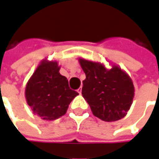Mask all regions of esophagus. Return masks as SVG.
<instances>
[{
	"instance_id": "34e87169",
	"label": "esophagus",
	"mask_w": 159,
	"mask_h": 159,
	"mask_svg": "<svg viewBox=\"0 0 159 159\" xmlns=\"http://www.w3.org/2000/svg\"><path fill=\"white\" fill-rule=\"evenodd\" d=\"M77 93H79V94H81V93H82V87H80L79 89H77Z\"/></svg>"
}]
</instances>
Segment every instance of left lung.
Segmentation results:
<instances>
[{
    "instance_id": "1",
    "label": "left lung",
    "mask_w": 159,
    "mask_h": 159,
    "mask_svg": "<svg viewBox=\"0 0 159 159\" xmlns=\"http://www.w3.org/2000/svg\"><path fill=\"white\" fill-rule=\"evenodd\" d=\"M86 75L82 94L95 117L115 122L127 115L133 102L134 87L126 71L118 66L107 69L103 64L79 58Z\"/></svg>"
}]
</instances>
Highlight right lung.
Instances as JSON below:
<instances>
[{
  "label": "right lung",
  "mask_w": 159,
  "mask_h": 159,
  "mask_svg": "<svg viewBox=\"0 0 159 159\" xmlns=\"http://www.w3.org/2000/svg\"><path fill=\"white\" fill-rule=\"evenodd\" d=\"M56 60L41 61L26 83L25 99L32 112L42 119L52 121L64 116L78 93L70 89L68 80L59 73Z\"/></svg>",
  "instance_id": "add662e5"
}]
</instances>
